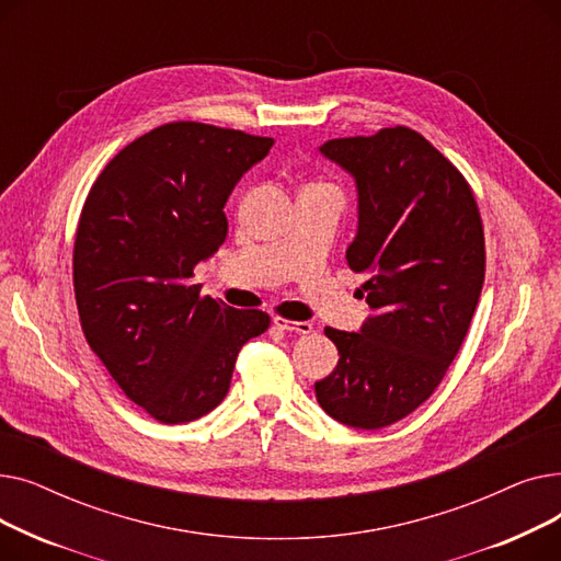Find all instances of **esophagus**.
Returning <instances> with one entry per match:
<instances>
[{
  "label": "esophagus",
  "instance_id": "obj_1",
  "mask_svg": "<svg viewBox=\"0 0 561 561\" xmlns=\"http://www.w3.org/2000/svg\"><path fill=\"white\" fill-rule=\"evenodd\" d=\"M273 325L284 330V332H296V334H309L313 330L311 322H307V320H286V318H279V316L273 318Z\"/></svg>",
  "mask_w": 561,
  "mask_h": 561
}]
</instances>
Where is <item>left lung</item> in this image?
<instances>
[{
  "instance_id": "left-lung-1",
  "label": "left lung",
  "mask_w": 561,
  "mask_h": 561,
  "mask_svg": "<svg viewBox=\"0 0 561 561\" xmlns=\"http://www.w3.org/2000/svg\"><path fill=\"white\" fill-rule=\"evenodd\" d=\"M318 150L357 186L345 259L368 277L370 316L359 332L325 330L339 364L316 381V400L347 427L379 430L421 407L457 357L484 284L482 220L461 172L414 129Z\"/></svg>"
}]
</instances>
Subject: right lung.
Here are the masks:
<instances>
[{"label": "right lung", "instance_id": "right-lung-1", "mask_svg": "<svg viewBox=\"0 0 561 561\" xmlns=\"http://www.w3.org/2000/svg\"><path fill=\"white\" fill-rule=\"evenodd\" d=\"M273 138L170 123L129 142L85 197L75 296L88 345L125 396L165 425L209 414L268 313L199 298L195 265L225 243V204Z\"/></svg>", "mask_w": 561, "mask_h": 561}]
</instances>
